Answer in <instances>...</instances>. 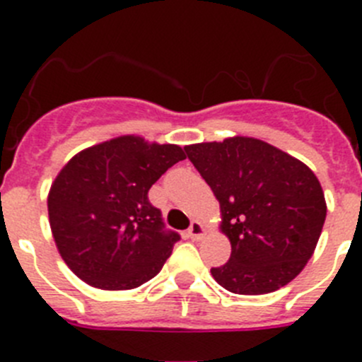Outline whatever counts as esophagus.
<instances>
[{"label": "esophagus", "mask_w": 362, "mask_h": 362, "mask_svg": "<svg viewBox=\"0 0 362 362\" xmlns=\"http://www.w3.org/2000/svg\"><path fill=\"white\" fill-rule=\"evenodd\" d=\"M187 235L190 239H194V241H197V239H201L204 235V226L201 225L199 221H192L190 228L187 230Z\"/></svg>", "instance_id": "1"}]
</instances>
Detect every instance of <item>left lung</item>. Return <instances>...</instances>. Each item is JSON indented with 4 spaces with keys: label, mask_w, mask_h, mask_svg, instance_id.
Instances as JSON below:
<instances>
[{
    "label": "left lung",
    "mask_w": 362,
    "mask_h": 362,
    "mask_svg": "<svg viewBox=\"0 0 362 362\" xmlns=\"http://www.w3.org/2000/svg\"><path fill=\"white\" fill-rule=\"evenodd\" d=\"M221 206L228 263L212 268L232 293L261 296L296 279L326 219L321 183L305 163L254 137L185 146Z\"/></svg>",
    "instance_id": "left-lung-1"
}]
</instances>
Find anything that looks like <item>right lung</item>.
I'll return each instance as SVG.
<instances>
[{"label":"right lung","mask_w":362,"mask_h":362,"mask_svg":"<svg viewBox=\"0 0 362 362\" xmlns=\"http://www.w3.org/2000/svg\"><path fill=\"white\" fill-rule=\"evenodd\" d=\"M185 152L121 136L76 153L54 179L49 221L66 267L101 290H132L159 274L179 233L148 190Z\"/></svg>","instance_id":"obj_1"}]
</instances>
